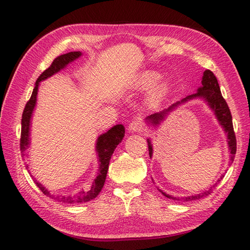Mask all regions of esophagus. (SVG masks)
<instances>
[{"label": "esophagus", "instance_id": "esophagus-1", "mask_svg": "<svg viewBox=\"0 0 250 250\" xmlns=\"http://www.w3.org/2000/svg\"><path fill=\"white\" fill-rule=\"evenodd\" d=\"M128 129L130 132H139L142 129V122L140 119H135L129 124Z\"/></svg>", "mask_w": 250, "mask_h": 250}]
</instances>
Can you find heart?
Instances as JSON below:
<instances>
[{"mask_svg":"<svg viewBox=\"0 0 250 250\" xmlns=\"http://www.w3.org/2000/svg\"><path fill=\"white\" fill-rule=\"evenodd\" d=\"M159 77L160 75L158 71L152 70V69H146V70H142L141 73H139L134 79L133 86L135 89L138 90L146 89L147 87L151 86L152 83H154L152 85L149 94H147V97H146L147 104L151 105L159 104L160 101L162 100L164 95L167 94V88H168L167 80L164 79L158 80Z\"/></svg>","mask_w":250,"mask_h":250,"instance_id":"heart-1","label":"heart"}]
</instances>
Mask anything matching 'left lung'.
Returning a JSON list of instances; mask_svg holds the SVG:
<instances>
[{
  "instance_id": "obj_1",
  "label": "left lung",
  "mask_w": 250,
  "mask_h": 250,
  "mask_svg": "<svg viewBox=\"0 0 250 250\" xmlns=\"http://www.w3.org/2000/svg\"><path fill=\"white\" fill-rule=\"evenodd\" d=\"M194 99H202L204 100L205 103L208 105L209 109L214 112L215 117L218 121V124L222 125V128L225 131V133L227 134V145H228V150H229V160L232 163V161L235 159V154H236V137H235V132H234V128H232V119H231V115H230V110L228 108V105L226 104L225 99L223 98L221 89H219V84L215 75L211 73L210 70H205L203 73V77H202V84L201 87L197 88V91L195 94L189 95L186 97V98L182 99L181 101H177V103L173 104L170 105L167 109H164L162 111H160L158 113H153L149 117L146 118V122L149 125L152 126H159L161 125V122H163L167 119V116L170 115L172 111L176 110V108H179L181 104H186L188 101H191ZM147 141V146H149V154L150 158H152V154H153V146L151 143V139H146ZM224 177V174L221 176V179H218L217 182L221 181ZM159 191L163 194L164 196H167V198H171V200H175V201H193V200H198V198L205 197L208 195V194L211 193L213 188H209L208 191L202 192L200 194H196V195H192V196H184V197H176V196H172L168 195L166 192H163L162 189L158 188Z\"/></svg>"
}]
</instances>
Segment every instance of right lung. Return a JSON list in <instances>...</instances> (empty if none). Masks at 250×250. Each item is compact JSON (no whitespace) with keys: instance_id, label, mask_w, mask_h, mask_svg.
Listing matches in <instances>:
<instances>
[{"instance_id":"add662e5","label":"right lung","mask_w":250,"mask_h":250,"mask_svg":"<svg viewBox=\"0 0 250 250\" xmlns=\"http://www.w3.org/2000/svg\"><path fill=\"white\" fill-rule=\"evenodd\" d=\"M82 52H70L64 55H61L57 58L54 59L50 67H48L43 74H42L39 78L36 80L35 88H34L33 94L31 96V99L28 100V103L25 105V109L23 111L22 116V132H21V153L22 156H28L27 154V149L31 145V125H32V117L33 112L36 107V101H37V92H39V87L40 83L46 80L49 77H52L53 75L59 73V71L65 69L67 66L71 62H75L76 59H78L82 56ZM125 137V126L122 125H117L112 126L111 129L108 130L107 132L100 134L98 139L96 141V153L98 156V173H97V176L95 181L92 182L91 188L89 191H80L77 196L68 195V196H62V195H55V194L50 193L45 186L40 183L35 177H34L31 172L28 170V173L33 177V181L35 182L42 192H43L46 196H49L50 198H54L58 202L62 203H69V204H74V203H83L94 200L95 197L98 196V194L101 192V189L104 188L105 176H107L108 167H109V162L110 159H111V155L113 151L117 147V146L122 141V139ZM26 168H28V166L26 164Z\"/></svg>"}]
</instances>
